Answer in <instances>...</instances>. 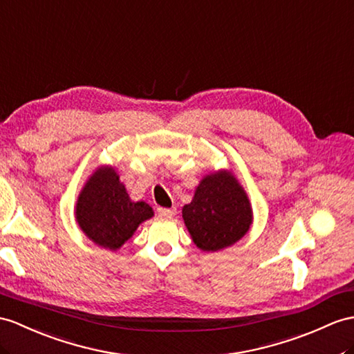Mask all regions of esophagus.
I'll list each match as a JSON object with an SVG mask.
<instances>
[{
	"mask_svg": "<svg viewBox=\"0 0 354 354\" xmlns=\"http://www.w3.org/2000/svg\"><path fill=\"white\" fill-rule=\"evenodd\" d=\"M176 213H177L176 207H171V209H165V207H159V209H158V214H159L160 218H172V216H176Z\"/></svg>",
	"mask_w": 354,
	"mask_h": 354,
	"instance_id": "34e87169",
	"label": "esophagus"
}]
</instances>
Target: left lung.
I'll use <instances>...</instances> for the list:
<instances>
[{
    "mask_svg": "<svg viewBox=\"0 0 354 354\" xmlns=\"http://www.w3.org/2000/svg\"><path fill=\"white\" fill-rule=\"evenodd\" d=\"M192 242L204 252H218L245 237L254 222L252 204L231 169L205 174L192 201L182 209Z\"/></svg>",
    "mask_w": 354,
    "mask_h": 354,
    "instance_id": "8db88e82",
    "label": "left lung"
}]
</instances>
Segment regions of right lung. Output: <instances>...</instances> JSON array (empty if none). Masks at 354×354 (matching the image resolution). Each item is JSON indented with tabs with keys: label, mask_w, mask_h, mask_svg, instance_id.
Here are the masks:
<instances>
[{
	"label": "right lung",
	"mask_w": 354,
	"mask_h": 354,
	"mask_svg": "<svg viewBox=\"0 0 354 354\" xmlns=\"http://www.w3.org/2000/svg\"><path fill=\"white\" fill-rule=\"evenodd\" d=\"M154 216L145 201H132L117 168L100 165L84 183L75 205V219L94 245L115 252L142 222Z\"/></svg>",
	"instance_id": "obj_1"
}]
</instances>
